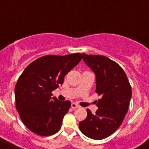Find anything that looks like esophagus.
Wrapping results in <instances>:
<instances>
[{
	"label": "esophagus",
	"mask_w": 149,
	"mask_h": 149,
	"mask_svg": "<svg viewBox=\"0 0 149 149\" xmlns=\"http://www.w3.org/2000/svg\"><path fill=\"white\" fill-rule=\"evenodd\" d=\"M71 108H73V109H76V108H79V105H78L77 104L75 103V102H73V103L71 104Z\"/></svg>",
	"instance_id": "obj_1"
}]
</instances>
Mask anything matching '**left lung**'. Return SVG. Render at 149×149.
<instances>
[{
  "instance_id": "1",
  "label": "left lung",
  "mask_w": 149,
  "mask_h": 149,
  "mask_svg": "<svg viewBox=\"0 0 149 149\" xmlns=\"http://www.w3.org/2000/svg\"><path fill=\"white\" fill-rule=\"evenodd\" d=\"M83 60L95 73L98 95L95 113L79 122L81 132L89 138L102 140L116 132L127 113L132 89L126 73L119 64L105 56L83 54Z\"/></svg>"
}]
</instances>
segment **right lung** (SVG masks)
<instances>
[{
    "label": "right lung",
    "instance_id": "1",
    "mask_svg": "<svg viewBox=\"0 0 149 149\" xmlns=\"http://www.w3.org/2000/svg\"><path fill=\"white\" fill-rule=\"evenodd\" d=\"M80 53L47 55L30 63L15 86L16 108L24 125L34 133L49 136L57 133L71 102L60 101L52 92L81 60Z\"/></svg>",
    "mask_w": 149,
    "mask_h": 149
}]
</instances>
